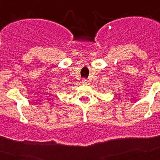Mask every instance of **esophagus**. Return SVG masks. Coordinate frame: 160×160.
I'll list each match as a JSON object with an SVG mask.
<instances>
[{
	"instance_id": "1",
	"label": "esophagus",
	"mask_w": 160,
	"mask_h": 160,
	"mask_svg": "<svg viewBox=\"0 0 160 160\" xmlns=\"http://www.w3.org/2000/svg\"><path fill=\"white\" fill-rule=\"evenodd\" d=\"M82 84H84V85L88 84V80H87V79H86V78H83V80H82Z\"/></svg>"
}]
</instances>
